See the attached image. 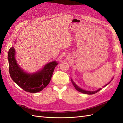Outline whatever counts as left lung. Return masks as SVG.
Returning <instances> with one entry per match:
<instances>
[{"instance_id":"left-lung-1","label":"left lung","mask_w":123,"mask_h":123,"mask_svg":"<svg viewBox=\"0 0 123 123\" xmlns=\"http://www.w3.org/2000/svg\"><path fill=\"white\" fill-rule=\"evenodd\" d=\"M111 80L110 81V82H109L108 84H107L105 86H104V87H106L108 84H109L111 82ZM71 81H72V83L73 84V86H74V87H75V88L76 89V90H77L78 91H79V92H80L83 93H84V94H95V93H97L98 92L99 90H101V89H102V88H100V89H98V90H96V91H86V90H83V89H80V87H78L73 82V80H71Z\"/></svg>"}]
</instances>
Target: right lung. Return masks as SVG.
<instances>
[{
	"instance_id": "1",
	"label": "right lung",
	"mask_w": 123,
	"mask_h": 123,
	"mask_svg": "<svg viewBox=\"0 0 123 123\" xmlns=\"http://www.w3.org/2000/svg\"><path fill=\"white\" fill-rule=\"evenodd\" d=\"M15 54L14 48L11 47L8 52V61L9 73L13 80L27 92L36 93L43 90L50 83L58 63L52 62L44 66L40 71L32 74H28L18 66Z\"/></svg>"
}]
</instances>
